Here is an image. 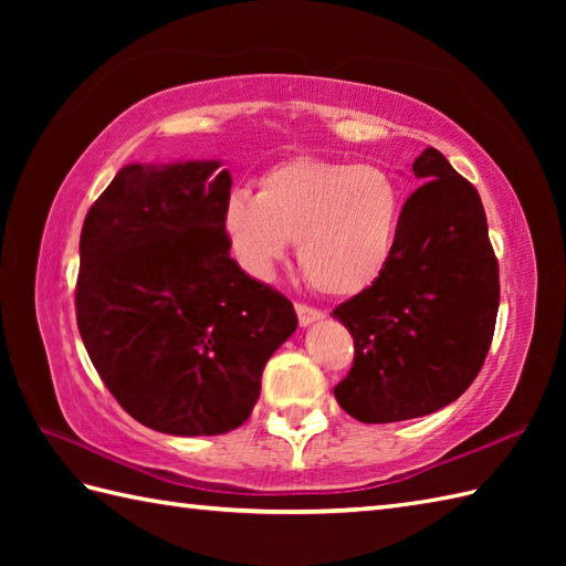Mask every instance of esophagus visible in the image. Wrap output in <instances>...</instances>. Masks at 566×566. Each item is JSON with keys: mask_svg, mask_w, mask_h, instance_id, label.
Returning a JSON list of instances; mask_svg holds the SVG:
<instances>
[{"mask_svg": "<svg viewBox=\"0 0 566 566\" xmlns=\"http://www.w3.org/2000/svg\"><path fill=\"white\" fill-rule=\"evenodd\" d=\"M296 316H298V323H302V326H311V323L321 321L326 314H323L321 308L306 306V304H296Z\"/></svg>", "mask_w": 566, "mask_h": 566, "instance_id": "esophagus-1", "label": "esophagus"}]
</instances>
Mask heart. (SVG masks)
Listing matches in <instances>:
<instances>
[{
    "mask_svg": "<svg viewBox=\"0 0 566 566\" xmlns=\"http://www.w3.org/2000/svg\"><path fill=\"white\" fill-rule=\"evenodd\" d=\"M403 191L379 165L296 158L270 167L260 191L235 189L223 233L235 262L268 280L290 255L306 282L328 296H355L387 272L399 243Z\"/></svg>",
    "mask_w": 566,
    "mask_h": 566,
    "instance_id": "1",
    "label": "heart"
}]
</instances>
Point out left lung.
<instances>
[{
    "instance_id": "left-lung-1",
    "label": "left lung",
    "mask_w": 566,
    "mask_h": 566,
    "mask_svg": "<svg viewBox=\"0 0 566 566\" xmlns=\"http://www.w3.org/2000/svg\"><path fill=\"white\" fill-rule=\"evenodd\" d=\"M426 182L403 203L387 272L333 311L355 363L333 389L363 423L440 411L482 369L499 311V262L479 191L436 148L413 163Z\"/></svg>"
}]
</instances>
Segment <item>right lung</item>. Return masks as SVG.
Wrapping results in <instances>:
<instances>
[{"label": "right lung", "instance_id": "1", "mask_svg": "<svg viewBox=\"0 0 566 566\" xmlns=\"http://www.w3.org/2000/svg\"><path fill=\"white\" fill-rule=\"evenodd\" d=\"M219 160L126 165L80 235L77 328L106 389L167 436H221L296 331L290 298L228 255Z\"/></svg>", "mask_w": 566, "mask_h": 566}]
</instances>
